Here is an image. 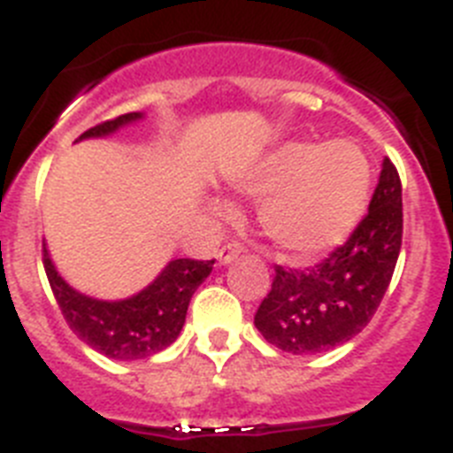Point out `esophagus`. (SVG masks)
<instances>
[{"label":"esophagus","mask_w":453,"mask_h":453,"mask_svg":"<svg viewBox=\"0 0 453 453\" xmlns=\"http://www.w3.org/2000/svg\"><path fill=\"white\" fill-rule=\"evenodd\" d=\"M240 251H242V245H240L238 240H231V242H226V245L219 247V251H218L219 263H222V265H226V263L235 261Z\"/></svg>","instance_id":"obj_1"}]
</instances>
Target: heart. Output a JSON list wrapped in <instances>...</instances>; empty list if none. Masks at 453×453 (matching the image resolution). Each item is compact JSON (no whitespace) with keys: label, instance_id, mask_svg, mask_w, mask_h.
Segmentation results:
<instances>
[{"label":"heart","instance_id":"obj_1","mask_svg":"<svg viewBox=\"0 0 453 453\" xmlns=\"http://www.w3.org/2000/svg\"><path fill=\"white\" fill-rule=\"evenodd\" d=\"M234 188L261 199L256 219L276 250L311 258L342 242L361 222L372 167L351 142H286L240 172ZM215 213L226 218L231 208L215 203Z\"/></svg>","mask_w":453,"mask_h":453}]
</instances>
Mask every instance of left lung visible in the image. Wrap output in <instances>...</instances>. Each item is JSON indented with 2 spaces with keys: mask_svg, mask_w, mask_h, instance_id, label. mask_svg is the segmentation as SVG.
<instances>
[{
  "mask_svg": "<svg viewBox=\"0 0 453 453\" xmlns=\"http://www.w3.org/2000/svg\"><path fill=\"white\" fill-rule=\"evenodd\" d=\"M402 179L390 158L370 211L349 238L311 267L274 265L272 288L254 315L270 345L319 354L361 334L381 303L402 250Z\"/></svg>",
  "mask_w": 453,
  "mask_h": 453,
  "instance_id": "8db88e82",
  "label": "left lung"
}]
</instances>
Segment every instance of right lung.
<instances>
[{
    "mask_svg": "<svg viewBox=\"0 0 453 453\" xmlns=\"http://www.w3.org/2000/svg\"><path fill=\"white\" fill-rule=\"evenodd\" d=\"M138 118L142 115L124 113L119 118L106 119L83 131L79 140L113 134L122 124L134 122ZM213 263L215 258L213 261L177 258L161 272V276L150 288L138 292L135 297L124 299V302H99V299H90L81 292L72 290L54 270L50 254L42 247L47 281L67 326L86 345L115 361H142L147 356L170 347L181 334L190 297L199 283L213 272Z\"/></svg>",
    "mask_w": 453,
    "mask_h": 453,
    "instance_id": "1",
    "label": "right lung"
}]
</instances>
